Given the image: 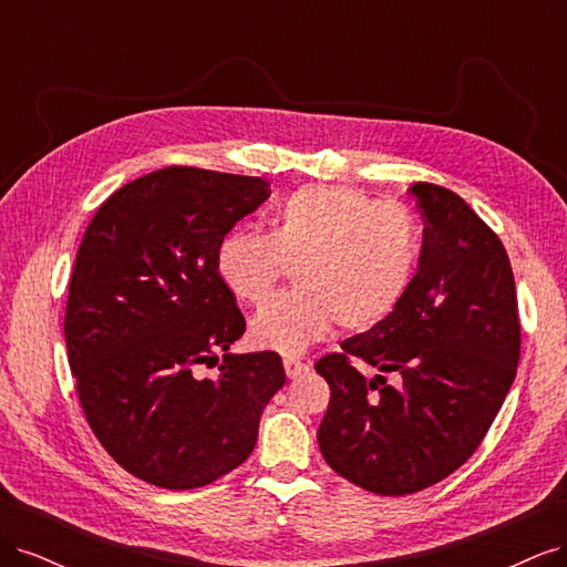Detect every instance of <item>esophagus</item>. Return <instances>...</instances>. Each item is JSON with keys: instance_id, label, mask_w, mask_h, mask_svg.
Listing matches in <instances>:
<instances>
[{"instance_id": "esophagus-1", "label": "esophagus", "mask_w": 567, "mask_h": 567, "mask_svg": "<svg viewBox=\"0 0 567 567\" xmlns=\"http://www.w3.org/2000/svg\"><path fill=\"white\" fill-rule=\"evenodd\" d=\"M284 369H286V375H288V379H296V375L305 373V371L310 369V367H307L305 362H300L298 357H293V354H286V357H284Z\"/></svg>"}]
</instances>
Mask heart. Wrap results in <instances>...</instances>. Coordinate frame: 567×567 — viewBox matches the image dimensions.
Returning a JSON list of instances; mask_svg holds the SVG:
<instances>
[{
	"instance_id": "1",
	"label": "heart",
	"mask_w": 567,
	"mask_h": 567,
	"mask_svg": "<svg viewBox=\"0 0 567 567\" xmlns=\"http://www.w3.org/2000/svg\"><path fill=\"white\" fill-rule=\"evenodd\" d=\"M416 262L414 217L350 186H305L274 208L269 231L231 229L215 250L219 281L246 305L265 302L293 265L298 288L250 321L255 346L286 354L336 323L346 331L381 323L402 302Z\"/></svg>"
}]
</instances>
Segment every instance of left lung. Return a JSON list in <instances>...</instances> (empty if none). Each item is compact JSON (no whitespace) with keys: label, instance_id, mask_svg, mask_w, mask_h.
I'll list each match as a JSON object with an SVG mask.
<instances>
[{"label":"left lung","instance_id":"8db88e82","mask_svg":"<svg viewBox=\"0 0 567 567\" xmlns=\"http://www.w3.org/2000/svg\"><path fill=\"white\" fill-rule=\"evenodd\" d=\"M409 192L425 219L416 277L390 317L315 364L331 385L317 433L326 463L383 496L414 494L466 463L520 359L516 281L499 236L450 188L416 182ZM357 363L380 373L364 380Z\"/></svg>","mask_w":567,"mask_h":567}]
</instances>
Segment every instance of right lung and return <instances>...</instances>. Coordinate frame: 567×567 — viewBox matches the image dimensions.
<instances>
[{"label":"right lung","instance_id":"right-lung-1","mask_svg":"<svg viewBox=\"0 0 567 567\" xmlns=\"http://www.w3.org/2000/svg\"><path fill=\"white\" fill-rule=\"evenodd\" d=\"M269 194L260 177L169 165L117 188L82 236L68 364L104 450L156 487L194 489L241 466L286 383L277 352H229L246 319L215 269L219 238ZM219 351L218 379L198 380Z\"/></svg>","mask_w":567,"mask_h":567}]
</instances>
